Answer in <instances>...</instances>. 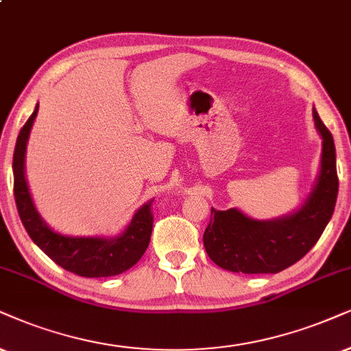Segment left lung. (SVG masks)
I'll return each mask as SVG.
<instances>
[{
    "label": "left lung",
    "mask_w": 351,
    "mask_h": 351,
    "mask_svg": "<svg viewBox=\"0 0 351 351\" xmlns=\"http://www.w3.org/2000/svg\"><path fill=\"white\" fill-rule=\"evenodd\" d=\"M313 117L322 136V160L311 196L296 214L272 221L252 220L237 208H212L204 246L219 267L230 272L277 274L298 263L321 238L334 214L339 176L334 137L314 108Z\"/></svg>",
    "instance_id": "1"
}]
</instances>
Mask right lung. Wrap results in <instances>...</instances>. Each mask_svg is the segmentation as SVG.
<instances>
[{"mask_svg":"<svg viewBox=\"0 0 351 351\" xmlns=\"http://www.w3.org/2000/svg\"><path fill=\"white\" fill-rule=\"evenodd\" d=\"M37 112L38 105L17 136L12 158L16 207L29 237L58 265L81 277H112L131 269L143 257L150 243L154 225L152 202L144 204L132 217L126 232L114 239L64 237L48 228L40 219L24 178L25 145Z\"/></svg>","mask_w":351,"mask_h":351,"instance_id":"right-lung-1","label":"right lung"}]
</instances>
